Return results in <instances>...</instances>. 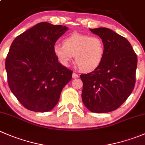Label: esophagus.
<instances>
[{"label": "esophagus", "mask_w": 145, "mask_h": 145, "mask_svg": "<svg viewBox=\"0 0 145 145\" xmlns=\"http://www.w3.org/2000/svg\"><path fill=\"white\" fill-rule=\"evenodd\" d=\"M72 78H78V74H76V73H73V74H72Z\"/></svg>", "instance_id": "esophagus-1"}]
</instances>
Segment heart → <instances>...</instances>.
Masks as SVG:
<instances>
[{
    "label": "heart",
    "mask_w": 145,
    "mask_h": 145,
    "mask_svg": "<svg viewBox=\"0 0 145 145\" xmlns=\"http://www.w3.org/2000/svg\"><path fill=\"white\" fill-rule=\"evenodd\" d=\"M62 43L53 47L54 54L62 65L68 66L74 56L78 68L88 72L96 69L103 60L105 44L98 36L76 32L66 37Z\"/></svg>",
    "instance_id": "obj_1"
}]
</instances>
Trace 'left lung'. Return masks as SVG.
Returning <instances> with one entry per match:
<instances>
[{"instance_id":"left-lung-1","label":"left lung","mask_w":145,"mask_h":145,"mask_svg":"<svg viewBox=\"0 0 145 145\" xmlns=\"http://www.w3.org/2000/svg\"><path fill=\"white\" fill-rule=\"evenodd\" d=\"M105 44L102 63L96 69L80 76L82 100L92 112L107 113L118 109L133 90L137 57L125 38L107 28L90 29Z\"/></svg>"}]
</instances>
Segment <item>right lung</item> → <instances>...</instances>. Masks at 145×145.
I'll return each mask as SVG.
<instances>
[{
	"label": "right lung",
	"mask_w": 145,
	"mask_h": 145,
	"mask_svg": "<svg viewBox=\"0 0 145 145\" xmlns=\"http://www.w3.org/2000/svg\"><path fill=\"white\" fill-rule=\"evenodd\" d=\"M68 30L65 26L40 22L15 38L5 59L10 90L29 110L49 112L59 100L73 71L64 67L53 47Z\"/></svg>",
	"instance_id": "1"
}]
</instances>
